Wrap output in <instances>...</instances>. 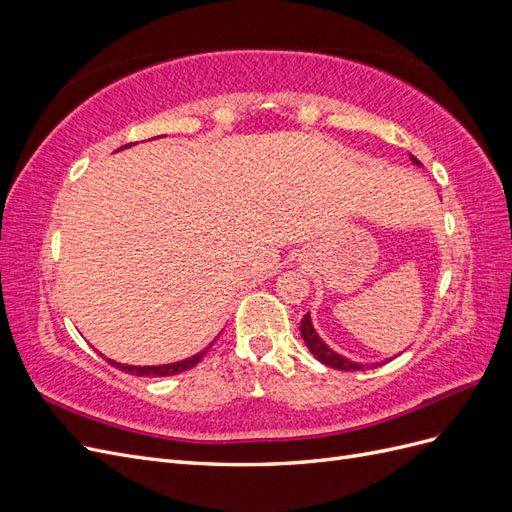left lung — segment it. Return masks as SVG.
Listing matches in <instances>:
<instances>
[{
  "mask_svg": "<svg viewBox=\"0 0 512 512\" xmlns=\"http://www.w3.org/2000/svg\"><path fill=\"white\" fill-rule=\"evenodd\" d=\"M410 160H412V164L421 166V162H418V160L412 156V153H410ZM301 337H303L305 346L309 348V352H312V354L316 356V359H318L322 365H327V367L342 369V371H359V369H369V367L382 365V363H356V361L346 359V356H342V354H337L335 350H331L327 344L322 342V337L316 333L314 324H312V318H309V312H307V314L303 316V320H301ZM384 363H389V361H384Z\"/></svg>",
  "mask_w": 512,
  "mask_h": 512,
  "instance_id": "left-lung-1",
  "label": "left lung"
}]
</instances>
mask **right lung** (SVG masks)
<instances>
[{
    "label": "right lung",
    "instance_id": "obj_1",
    "mask_svg": "<svg viewBox=\"0 0 512 512\" xmlns=\"http://www.w3.org/2000/svg\"><path fill=\"white\" fill-rule=\"evenodd\" d=\"M126 147H130V145H126ZM123 149V147H121ZM211 346H207V348H203L200 352H196L194 356H190V359H183V361H177V363H168V365H145V367H138V365H123V363H115V361H111V359H106L108 363H111L113 367H117V369H121V371H126V374H132V376H175V374H181V371H185V369H192L196 363H200L203 361V356L207 354V350H209Z\"/></svg>",
    "mask_w": 512,
    "mask_h": 512
}]
</instances>
